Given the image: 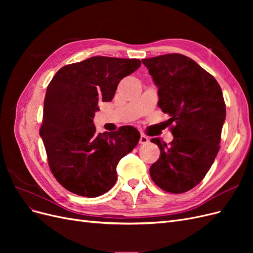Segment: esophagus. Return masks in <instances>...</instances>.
Here are the masks:
<instances>
[{"instance_id": "obj_1", "label": "esophagus", "mask_w": 253, "mask_h": 253, "mask_svg": "<svg viewBox=\"0 0 253 253\" xmlns=\"http://www.w3.org/2000/svg\"><path fill=\"white\" fill-rule=\"evenodd\" d=\"M149 142V138L145 135H141L140 139H139V143L140 144H147Z\"/></svg>"}]
</instances>
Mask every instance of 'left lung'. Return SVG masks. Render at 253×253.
I'll use <instances>...</instances> for the list:
<instances>
[{
	"label": "left lung",
	"instance_id": "obj_1",
	"mask_svg": "<svg viewBox=\"0 0 253 253\" xmlns=\"http://www.w3.org/2000/svg\"><path fill=\"white\" fill-rule=\"evenodd\" d=\"M158 87V106L174 136L170 145L151 141L160 156L150 168L152 180L167 192L185 193L206 176L215 159L226 104L219 84L194 60L180 53L142 59Z\"/></svg>",
	"mask_w": 253,
	"mask_h": 253
}]
</instances>
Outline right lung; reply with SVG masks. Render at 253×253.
<instances>
[{"mask_svg": "<svg viewBox=\"0 0 253 253\" xmlns=\"http://www.w3.org/2000/svg\"><path fill=\"white\" fill-rule=\"evenodd\" d=\"M140 65L138 59L91 57L60 68L49 82L40 136L50 171L66 190L97 197L116 182L119 160L140 134L131 126L97 133L93 118L98 102H110L120 80Z\"/></svg>", "mask_w": 253, "mask_h": 253, "instance_id": "obj_1", "label": "right lung"}]
</instances>
